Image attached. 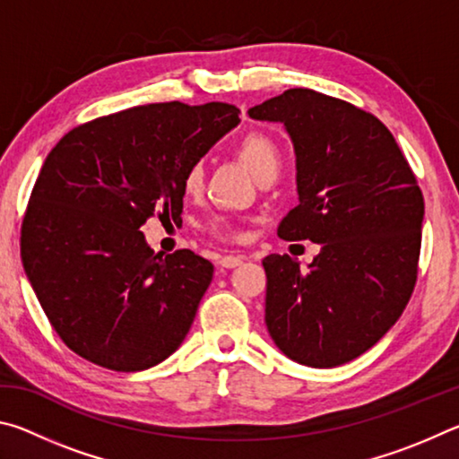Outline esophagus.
Here are the masks:
<instances>
[{"label":"esophagus","instance_id":"34e87169","mask_svg":"<svg viewBox=\"0 0 459 459\" xmlns=\"http://www.w3.org/2000/svg\"><path fill=\"white\" fill-rule=\"evenodd\" d=\"M219 265L227 269H235L238 265H243V257H238V255H224V257H221Z\"/></svg>","mask_w":459,"mask_h":459}]
</instances>
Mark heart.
Returning <instances> with one entry per match:
<instances>
[{
  "instance_id": "b5f03b06",
  "label": "heart",
  "mask_w": 459,
  "mask_h": 459,
  "mask_svg": "<svg viewBox=\"0 0 459 459\" xmlns=\"http://www.w3.org/2000/svg\"><path fill=\"white\" fill-rule=\"evenodd\" d=\"M232 152H235L237 158L251 169L257 180H263V178L267 176H277L283 164L281 147H279L273 137L259 129L247 131V134L232 145ZM202 188H204V168L196 161V164H190L186 168V172L182 176V190L188 194V196H196V194L202 192ZM206 230L214 237L227 240L243 238L245 235V230L240 229L238 222L224 219V216H216V219H212L206 224Z\"/></svg>"
}]
</instances>
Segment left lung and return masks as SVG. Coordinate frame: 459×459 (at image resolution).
I'll return each instance as SVG.
<instances>
[{
  "instance_id": "1",
  "label": "left lung",
  "mask_w": 459,
  "mask_h": 459,
  "mask_svg": "<svg viewBox=\"0 0 459 459\" xmlns=\"http://www.w3.org/2000/svg\"><path fill=\"white\" fill-rule=\"evenodd\" d=\"M248 115L283 123L298 158L299 204L277 229L322 251L301 271L263 259L265 324L279 351L314 368L367 352L415 290L423 194L391 131L375 115L312 89H290Z\"/></svg>"
}]
</instances>
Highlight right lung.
Instances as JSON below:
<instances>
[{"label":"right lung","instance_id":"obj_1","mask_svg":"<svg viewBox=\"0 0 459 459\" xmlns=\"http://www.w3.org/2000/svg\"><path fill=\"white\" fill-rule=\"evenodd\" d=\"M227 103H153L74 127L48 153L22 222V263L60 340L99 367L135 372L178 351L212 263L153 253L139 230L182 214V176L237 126Z\"/></svg>","mask_w":459,"mask_h":459}]
</instances>
